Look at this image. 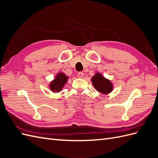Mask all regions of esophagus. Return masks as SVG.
<instances>
[{"mask_svg": "<svg viewBox=\"0 0 158 158\" xmlns=\"http://www.w3.org/2000/svg\"><path fill=\"white\" fill-rule=\"evenodd\" d=\"M77 76H78V78H82L83 77V76H84V73H82V72H79V73H78V74H77Z\"/></svg>", "mask_w": 158, "mask_h": 158, "instance_id": "esophagus-1", "label": "esophagus"}]
</instances>
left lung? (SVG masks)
<instances>
[{
    "instance_id": "1",
    "label": "left lung",
    "mask_w": 158,
    "mask_h": 158,
    "mask_svg": "<svg viewBox=\"0 0 158 158\" xmlns=\"http://www.w3.org/2000/svg\"><path fill=\"white\" fill-rule=\"evenodd\" d=\"M92 82L94 88L98 92L103 94H109L113 89V85L110 81L99 73L95 74L92 78Z\"/></svg>"
}]
</instances>
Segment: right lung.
<instances>
[{"mask_svg": "<svg viewBox=\"0 0 158 158\" xmlns=\"http://www.w3.org/2000/svg\"><path fill=\"white\" fill-rule=\"evenodd\" d=\"M68 80V77L63 73H59L56 75L55 79L50 84L51 89L52 92H58L62 89L64 84Z\"/></svg>", "mask_w": 158, "mask_h": 158, "instance_id": "add662e5", "label": "right lung"}]
</instances>
